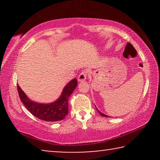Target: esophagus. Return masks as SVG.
<instances>
[{"mask_svg":"<svg viewBox=\"0 0 160 160\" xmlns=\"http://www.w3.org/2000/svg\"><path fill=\"white\" fill-rule=\"evenodd\" d=\"M88 70H83L82 71V72L79 75V76H78V80L79 82H83V81H85L87 78V76H88Z\"/></svg>","mask_w":160,"mask_h":160,"instance_id":"esophagus-1","label":"esophagus"}]
</instances>
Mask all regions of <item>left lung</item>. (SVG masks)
I'll use <instances>...</instances> for the list:
<instances>
[{"label": "left lung", "instance_id": "obj_1", "mask_svg": "<svg viewBox=\"0 0 160 160\" xmlns=\"http://www.w3.org/2000/svg\"><path fill=\"white\" fill-rule=\"evenodd\" d=\"M96 109H97V107H96ZM97 112H98V113H99V114L100 115H101V116H104V117H109V116H107V115H105V114H104V113H102L101 112H100V111H99L98 109H97Z\"/></svg>", "mask_w": 160, "mask_h": 160}]
</instances>
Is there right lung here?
<instances>
[{
    "instance_id": "right-lung-1",
    "label": "right lung",
    "mask_w": 160,
    "mask_h": 160,
    "mask_svg": "<svg viewBox=\"0 0 160 160\" xmlns=\"http://www.w3.org/2000/svg\"><path fill=\"white\" fill-rule=\"evenodd\" d=\"M78 85L77 79H72L65 86L60 97L52 103L41 104L32 101L18 85V91L21 102L35 117L45 121H58L68 113V99Z\"/></svg>"
}]
</instances>
